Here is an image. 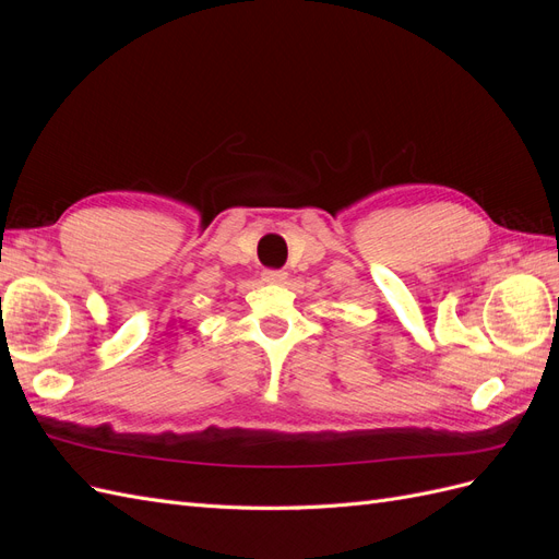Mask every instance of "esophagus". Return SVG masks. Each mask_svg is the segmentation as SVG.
I'll return each mask as SVG.
<instances>
[{"mask_svg": "<svg viewBox=\"0 0 559 559\" xmlns=\"http://www.w3.org/2000/svg\"><path fill=\"white\" fill-rule=\"evenodd\" d=\"M263 282L265 284H284L286 282V273H282V270H265Z\"/></svg>", "mask_w": 559, "mask_h": 559, "instance_id": "1", "label": "esophagus"}]
</instances>
